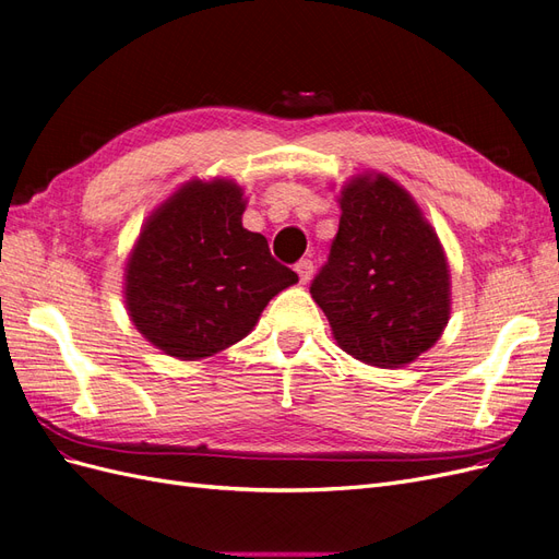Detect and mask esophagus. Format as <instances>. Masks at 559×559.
<instances>
[{"instance_id":"1","label":"esophagus","mask_w":559,"mask_h":559,"mask_svg":"<svg viewBox=\"0 0 559 559\" xmlns=\"http://www.w3.org/2000/svg\"><path fill=\"white\" fill-rule=\"evenodd\" d=\"M296 273H298V277H300L302 284L310 282V277H312V273H314V263H312L310 259H300V261L296 263Z\"/></svg>"}]
</instances>
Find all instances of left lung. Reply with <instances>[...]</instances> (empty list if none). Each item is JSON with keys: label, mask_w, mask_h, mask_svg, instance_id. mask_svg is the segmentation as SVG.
<instances>
[{"label": "left lung", "mask_w": 559, "mask_h": 559, "mask_svg": "<svg viewBox=\"0 0 559 559\" xmlns=\"http://www.w3.org/2000/svg\"><path fill=\"white\" fill-rule=\"evenodd\" d=\"M341 210L310 294L354 359L380 368L411 364L450 317L443 247L413 198L384 175L349 181Z\"/></svg>", "instance_id": "1"}]
</instances>
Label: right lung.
<instances>
[{
  "instance_id": "add662e5",
  "label": "right lung",
  "mask_w": 559,
  "mask_h": 559,
  "mask_svg": "<svg viewBox=\"0 0 559 559\" xmlns=\"http://www.w3.org/2000/svg\"><path fill=\"white\" fill-rule=\"evenodd\" d=\"M233 181H191L148 218L126 275L132 324L170 357H212L257 324L270 298L298 282L261 233L242 228Z\"/></svg>"
}]
</instances>
